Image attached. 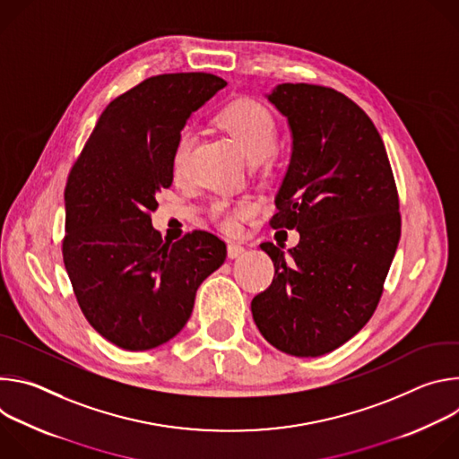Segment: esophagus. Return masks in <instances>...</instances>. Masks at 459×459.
Returning a JSON list of instances; mask_svg holds the SVG:
<instances>
[{
  "instance_id": "obj_1",
  "label": "esophagus",
  "mask_w": 459,
  "mask_h": 459,
  "mask_svg": "<svg viewBox=\"0 0 459 459\" xmlns=\"http://www.w3.org/2000/svg\"><path fill=\"white\" fill-rule=\"evenodd\" d=\"M243 252H245V248H243L239 243H229V245H227V254H229L230 259L241 255Z\"/></svg>"
}]
</instances>
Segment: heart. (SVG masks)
<instances>
[{
    "label": "heart",
    "mask_w": 459,
    "mask_h": 459,
    "mask_svg": "<svg viewBox=\"0 0 459 459\" xmlns=\"http://www.w3.org/2000/svg\"><path fill=\"white\" fill-rule=\"evenodd\" d=\"M218 125L238 142L247 158L252 163L264 161L269 158L278 145V125L274 116L267 107L252 100H236L223 107L216 117ZM194 138L185 130L178 138L172 152V172L181 176L186 169L188 154L192 149ZM254 211L250 202H239L230 205L227 202H218L212 207V214L221 229L234 232L243 216H248Z\"/></svg>",
    "instance_id": "heart-1"
}]
</instances>
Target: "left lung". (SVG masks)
Here are the masks:
<instances>
[{
    "mask_svg": "<svg viewBox=\"0 0 459 459\" xmlns=\"http://www.w3.org/2000/svg\"><path fill=\"white\" fill-rule=\"evenodd\" d=\"M267 100L287 117L292 154L273 229H296L285 254L261 243L274 280L252 303L259 333L298 358L331 352L372 317L394 259L400 200L383 140L345 94L281 83Z\"/></svg>",
    "mask_w": 459,
    "mask_h": 459,
    "instance_id": "left-lung-1",
    "label": "left lung"
}]
</instances>
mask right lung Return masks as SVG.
Segmentation results:
<instances>
[{"mask_svg":"<svg viewBox=\"0 0 459 459\" xmlns=\"http://www.w3.org/2000/svg\"><path fill=\"white\" fill-rule=\"evenodd\" d=\"M225 80L205 73L152 76L101 112L65 186L63 264L82 312L125 351L172 340L195 290L227 257L205 230L163 241L156 194L172 185V152L192 112Z\"/></svg>","mask_w":459,"mask_h":459,"instance_id":"1","label":"right lung"}]
</instances>
